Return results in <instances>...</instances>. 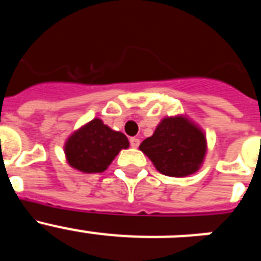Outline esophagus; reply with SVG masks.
Returning a JSON list of instances; mask_svg holds the SVG:
<instances>
[{
    "label": "esophagus",
    "mask_w": 261,
    "mask_h": 261,
    "mask_svg": "<svg viewBox=\"0 0 261 261\" xmlns=\"http://www.w3.org/2000/svg\"><path fill=\"white\" fill-rule=\"evenodd\" d=\"M129 142H130V146L132 147H138V145H140V140H138L137 137H132L130 140H129Z\"/></svg>",
    "instance_id": "34e87169"
}]
</instances>
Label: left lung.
<instances>
[{"label": "left lung", "instance_id": "8db88e82", "mask_svg": "<svg viewBox=\"0 0 261 261\" xmlns=\"http://www.w3.org/2000/svg\"><path fill=\"white\" fill-rule=\"evenodd\" d=\"M140 150L149 156L161 174L183 177L197 172L206 154V138L201 128L187 116H171L158 124Z\"/></svg>", "mask_w": 261, "mask_h": 261}]
</instances>
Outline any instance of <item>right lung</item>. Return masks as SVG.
Here are the masks:
<instances>
[{"mask_svg": "<svg viewBox=\"0 0 261 261\" xmlns=\"http://www.w3.org/2000/svg\"><path fill=\"white\" fill-rule=\"evenodd\" d=\"M128 147L124 133L112 130L100 119H94L66 140L64 151L71 167L85 174H96L106 171L119 151Z\"/></svg>", "mask_w": 261, "mask_h": 261, "instance_id": "1", "label": "right lung"}]
</instances>
